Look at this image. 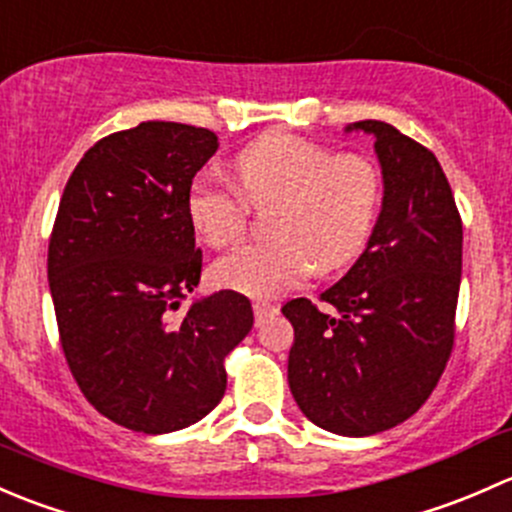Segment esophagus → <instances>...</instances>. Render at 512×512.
Here are the masks:
<instances>
[{
    "instance_id": "esophagus-1",
    "label": "esophagus",
    "mask_w": 512,
    "mask_h": 512,
    "mask_svg": "<svg viewBox=\"0 0 512 512\" xmlns=\"http://www.w3.org/2000/svg\"><path fill=\"white\" fill-rule=\"evenodd\" d=\"M276 305L273 303H266V300H256L254 303V315H256V323H261V320H266L268 315L276 313Z\"/></svg>"
}]
</instances>
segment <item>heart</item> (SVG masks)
<instances>
[{
  "mask_svg": "<svg viewBox=\"0 0 512 512\" xmlns=\"http://www.w3.org/2000/svg\"><path fill=\"white\" fill-rule=\"evenodd\" d=\"M234 187L197 177L187 192V219L209 246L244 231L246 202L266 204L268 239L236 246L212 266L219 286L258 298L295 286L305 273L335 271L360 256L370 239L382 175L357 152L335 155L320 142L288 133L263 135L231 160Z\"/></svg>",
  "mask_w": 512,
  "mask_h": 512,
  "instance_id": "b5f03b06",
  "label": "heart"
}]
</instances>
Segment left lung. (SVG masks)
Instances as JSON below:
<instances>
[{
    "instance_id": "8db88e82",
    "label": "left lung",
    "mask_w": 512,
    "mask_h": 512,
    "mask_svg": "<svg viewBox=\"0 0 512 512\" xmlns=\"http://www.w3.org/2000/svg\"><path fill=\"white\" fill-rule=\"evenodd\" d=\"M384 179L367 249L328 291L283 305L295 340L288 384L300 412L340 436L402 424L429 399L453 347L463 226L434 152L382 120H360Z\"/></svg>"
}]
</instances>
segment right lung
Masks as SVG:
<instances>
[{"instance_id": "obj_1", "label": "right lung", "mask_w": 512, "mask_h": 512, "mask_svg": "<svg viewBox=\"0 0 512 512\" xmlns=\"http://www.w3.org/2000/svg\"><path fill=\"white\" fill-rule=\"evenodd\" d=\"M217 147L212 130L165 120L98 140L51 231L49 288L73 379L100 414L142 434L212 412L224 357L254 325L236 291L182 308L202 276L187 192Z\"/></svg>"}]
</instances>
